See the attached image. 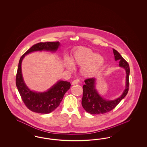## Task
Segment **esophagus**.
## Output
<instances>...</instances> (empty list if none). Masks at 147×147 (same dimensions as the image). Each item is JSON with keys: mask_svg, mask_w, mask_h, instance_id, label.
<instances>
[{"mask_svg": "<svg viewBox=\"0 0 147 147\" xmlns=\"http://www.w3.org/2000/svg\"><path fill=\"white\" fill-rule=\"evenodd\" d=\"M78 83H79L78 80H73V81L72 82V83H71V84H72V85H76V84H78Z\"/></svg>", "mask_w": 147, "mask_h": 147, "instance_id": "1", "label": "esophagus"}]
</instances>
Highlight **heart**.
Masks as SVG:
<instances>
[{
	"label": "heart",
	"instance_id": "heart-1",
	"mask_svg": "<svg viewBox=\"0 0 147 147\" xmlns=\"http://www.w3.org/2000/svg\"><path fill=\"white\" fill-rule=\"evenodd\" d=\"M105 63L102 56L98 55L93 50L86 47H79L73 53L69 60L65 61V66L69 69H73V65L81 67L80 73L85 78L95 76L101 70Z\"/></svg>",
	"mask_w": 147,
	"mask_h": 147
}]
</instances>
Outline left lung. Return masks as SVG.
<instances>
[{
  "instance_id": "8db88e82",
  "label": "left lung",
  "mask_w": 147,
  "mask_h": 147,
  "mask_svg": "<svg viewBox=\"0 0 147 147\" xmlns=\"http://www.w3.org/2000/svg\"><path fill=\"white\" fill-rule=\"evenodd\" d=\"M115 61H119V66L126 70V88L122 95L119 98L108 100L102 98L96 89V79L95 78L86 79L83 85V95L82 104L84 110L92 115L102 114L109 112L113 109L119 102L125 98L128 93L129 88V66L128 63L119 52L113 49Z\"/></svg>"
}]
</instances>
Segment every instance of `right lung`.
Instances as JSON below:
<instances>
[{
	"mask_svg": "<svg viewBox=\"0 0 147 147\" xmlns=\"http://www.w3.org/2000/svg\"><path fill=\"white\" fill-rule=\"evenodd\" d=\"M59 46V42H40L33 45L20 59L16 76V85L23 102L31 111L47 114L54 111L60 104L65 92L70 89V83L59 80L47 91L39 92L32 91L25 83L22 77V59L26 55L35 51L55 52Z\"/></svg>",
	"mask_w": 147,
	"mask_h": 147,
	"instance_id": "right-lung-1",
	"label": "right lung"
}]
</instances>
